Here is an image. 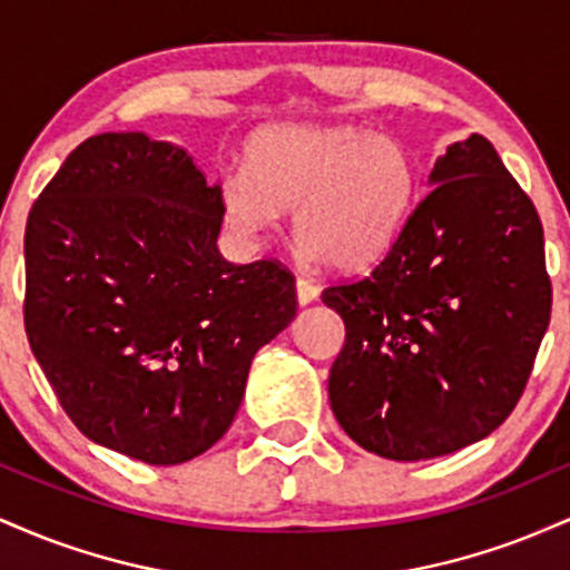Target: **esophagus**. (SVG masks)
I'll return each mask as SVG.
<instances>
[{
  "label": "esophagus",
  "mask_w": 570,
  "mask_h": 570,
  "mask_svg": "<svg viewBox=\"0 0 570 570\" xmlns=\"http://www.w3.org/2000/svg\"><path fill=\"white\" fill-rule=\"evenodd\" d=\"M318 286L313 284V281H307V278H297V303L299 305H311L313 299L318 297Z\"/></svg>",
  "instance_id": "1"
}]
</instances>
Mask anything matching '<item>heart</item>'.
I'll list each match as a JSON object with an SVG mask.
<instances>
[{"mask_svg": "<svg viewBox=\"0 0 570 570\" xmlns=\"http://www.w3.org/2000/svg\"><path fill=\"white\" fill-rule=\"evenodd\" d=\"M421 171L391 134L281 122L248 144V168L222 179L225 219L259 238L294 208V238L311 259L362 271L383 257L415 208Z\"/></svg>", "mask_w": 570, "mask_h": 570, "instance_id": "b5f03b06", "label": "heart"}]
</instances>
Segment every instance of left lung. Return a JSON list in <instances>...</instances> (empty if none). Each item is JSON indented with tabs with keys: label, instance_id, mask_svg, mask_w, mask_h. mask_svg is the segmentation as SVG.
I'll list each match as a JSON object with an SVG mask.
<instances>
[{
	"label": "left lung",
	"instance_id": "1",
	"mask_svg": "<svg viewBox=\"0 0 570 570\" xmlns=\"http://www.w3.org/2000/svg\"><path fill=\"white\" fill-rule=\"evenodd\" d=\"M429 185L375 271L322 294L345 322L332 412L391 461L455 453L499 429L552 311L541 219L493 144H450Z\"/></svg>",
	"mask_w": 570,
	"mask_h": 570
}]
</instances>
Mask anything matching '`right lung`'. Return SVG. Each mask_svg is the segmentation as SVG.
<instances>
[{"label":"right lung","instance_id":"obj_1","mask_svg":"<svg viewBox=\"0 0 570 570\" xmlns=\"http://www.w3.org/2000/svg\"><path fill=\"white\" fill-rule=\"evenodd\" d=\"M222 217L187 149L139 130L85 139L31 206L26 335L88 440L174 466L230 429L297 292L273 259L227 263Z\"/></svg>","mask_w":570,"mask_h":570}]
</instances>
